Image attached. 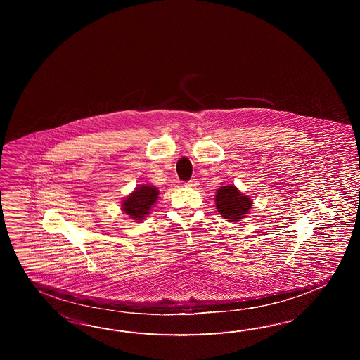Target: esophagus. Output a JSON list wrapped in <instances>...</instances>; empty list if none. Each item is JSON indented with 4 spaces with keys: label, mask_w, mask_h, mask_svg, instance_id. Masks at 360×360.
I'll return each instance as SVG.
<instances>
[{
    "label": "esophagus",
    "mask_w": 360,
    "mask_h": 360,
    "mask_svg": "<svg viewBox=\"0 0 360 360\" xmlns=\"http://www.w3.org/2000/svg\"><path fill=\"white\" fill-rule=\"evenodd\" d=\"M194 185H197L195 180H189L188 183H185V186H188V188H191V186H194Z\"/></svg>",
    "instance_id": "obj_1"
}]
</instances>
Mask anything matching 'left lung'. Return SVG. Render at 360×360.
<instances>
[{"instance_id":"obj_1","label":"left lung","mask_w":360,"mask_h":360,"mask_svg":"<svg viewBox=\"0 0 360 360\" xmlns=\"http://www.w3.org/2000/svg\"><path fill=\"white\" fill-rule=\"evenodd\" d=\"M216 208L226 221H242L252 208V199L243 194L234 185L219 188L214 195Z\"/></svg>"}]
</instances>
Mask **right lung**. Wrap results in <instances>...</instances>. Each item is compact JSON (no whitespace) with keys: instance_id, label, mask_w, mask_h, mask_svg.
I'll return each mask as SVG.
<instances>
[{"instance_id":"add662e5","label":"right lung","mask_w":360,"mask_h":360,"mask_svg":"<svg viewBox=\"0 0 360 360\" xmlns=\"http://www.w3.org/2000/svg\"><path fill=\"white\" fill-rule=\"evenodd\" d=\"M158 195L160 191L157 186L148 184L138 185L126 198H123L121 210L131 220H135V222L143 221L150 214Z\"/></svg>"}]
</instances>
